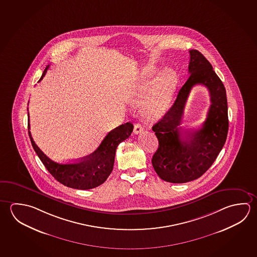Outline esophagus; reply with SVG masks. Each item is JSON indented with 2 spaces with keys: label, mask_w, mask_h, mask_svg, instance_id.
I'll return each instance as SVG.
<instances>
[{
  "label": "esophagus",
  "mask_w": 257,
  "mask_h": 257,
  "mask_svg": "<svg viewBox=\"0 0 257 257\" xmlns=\"http://www.w3.org/2000/svg\"><path fill=\"white\" fill-rule=\"evenodd\" d=\"M143 130H144V128L142 126V124H140V123H136V124H135V130H134L135 135H139V134H141V133L143 132Z\"/></svg>",
  "instance_id": "esophagus-1"
}]
</instances>
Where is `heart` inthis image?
<instances>
[{"label":"heart","instance_id":"obj_1","mask_svg":"<svg viewBox=\"0 0 257 257\" xmlns=\"http://www.w3.org/2000/svg\"><path fill=\"white\" fill-rule=\"evenodd\" d=\"M157 74L155 68L144 69L138 77L134 95V102L139 103L147 97L153 86V95L144 109V115L151 120L166 113L178 83L177 75L171 68L162 70L156 77Z\"/></svg>","mask_w":257,"mask_h":257}]
</instances>
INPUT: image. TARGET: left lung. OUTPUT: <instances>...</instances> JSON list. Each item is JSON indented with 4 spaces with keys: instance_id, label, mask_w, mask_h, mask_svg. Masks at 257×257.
Listing matches in <instances>:
<instances>
[{
    "instance_id": "left-lung-1",
    "label": "left lung",
    "mask_w": 257,
    "mask_h": 257,
    "mask_svg": "<svg viewBox=\"0 0 257 257\" xmlns=\"http://www.w3.org/2000/svg\"><path fill=\"white\" fill-rule=\"evenodd\" d=\"M189 55L188 80L173 105L153 126L159 146L152 163L158 176L171 183H185L201 177L220 153L228 131L225 86L198 50H189ZM196 84L207 87L212 104L203 127L186 132L180 124L189 93Z\"/></svg>"
}]
</instances>
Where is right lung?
I'll use <instances>...</instances> for the list:
<instances>
[{
	"mask_svg": "<svg viewBox=\"0 0 257 257\" xmlns=\"http://www.w3.org/2000/svg\"><path fill=\"white\" fill-rule=\"evenodd\" d=\"M49 67L45 68L39 82L45 76ZM28 129L35 153L56 180L72 189H90L103 184L111 174L118 144L130 136L134 125L131 122H126L114 128L104 137L94 153L76 162L67 163L54 162L37 146L30 132V117L28 120Z\"/></svg>",
	"mask_w": 257,
	"mask_h": 257,
	"instance_id": "obj_1",
	"label": "right lung"
}]
</instances>
